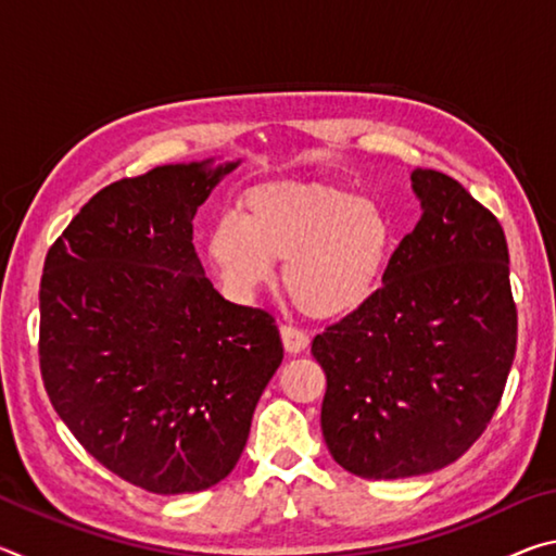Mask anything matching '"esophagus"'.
<instances>
[{
	"mask_svg": "<svg viewBox=\"0 0 556 556\" xmlns=\"http://www.w3.org/2000/svg\"><path fill=\"white\" fill-rule=\"evenodd\" d=\"M279 333H281V341H285L287 353L296 355V353H301V351H306V345H308V336H306L304 331H301V328H294V326H281V328H279Z\"/></svg>",
	"mask_w": 556,
	"mask_h": 556,
	"instance_id": "34e87169",
	"label": "esophagus"
}]
</instances>
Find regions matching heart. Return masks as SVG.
Wrapping results in <instances>:
<instances>
[{
  "label": "heart",
  "mask_w": 556,
  "mask_h": 556,
  "mask_svg": "<svg viewBox=\"0 0 556 556\" xmlns=\"http://www.w3.org/2000/svg\"><path fill=\"white\" fill-rule=\"evenodd\" d=\"M397 232L370 199L328 184L277 181L242 195L208 232V260L225 289L250 299L285 262V287L312 318H343L380 289Z\"/></svg>",
  "instance_id": "heart-1"
}]
</instances>
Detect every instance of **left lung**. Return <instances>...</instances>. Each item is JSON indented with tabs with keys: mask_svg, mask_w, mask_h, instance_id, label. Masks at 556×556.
<instances>
[{
	"mask_svg": "<svg viewBox=\"0 0 556 556\" xmlns=\"http://www.w3.org/2000/svg\"><path fill=\"white\" fill-rule=\"evenodd\" d=\"M412 188L421 218L382 287L312 343L326 372V446L375 481L464 456L501 404L517 345L501 223L434 168H414Z\"/></svg>",
	"mask_w": 556,
	"mask_h": 556,
	"instance_id": "left-lung-1",
	"label": "left lung"
}]
</instances>
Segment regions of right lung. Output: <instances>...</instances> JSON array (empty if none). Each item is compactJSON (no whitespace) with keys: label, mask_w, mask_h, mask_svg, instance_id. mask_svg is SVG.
I'll return each mask as SVG.
<instances>
[{"label":"right lung","mask_w":556,"mask_h":556,"mask_svg":"<svg viewBox=\"0 0 556 556\" xmlns=\"http://www.w3.org/2000/svg\"><path fill=\"white\" fill-rule=\"evenodd\" d=\"M235 166L166 164L105 186L43 262L53 409L92 458L156 495L230 473L285 357L275 318L225 301L193 248L195 211Z\"/></svg>","instance_id":"right-lung-1"}]
</instances>
